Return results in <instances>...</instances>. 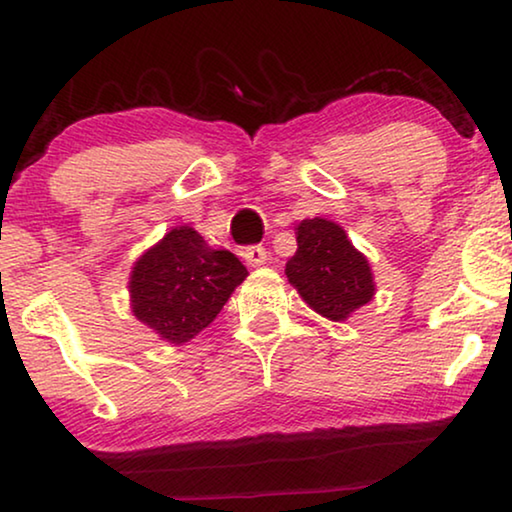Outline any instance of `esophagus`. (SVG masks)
Segmentation results:
<instances>
[{
    "label": "esophagus",
    "mask_w": 512,
    "mask_h": 512,
    "mask_svg": "<svg viewBox=\"0 0 512 512\" xmlns=\"http://www.w3.org/2000/svg\"><path fill=\"white\" fill-rule=\"evenodd\" d=\"M241 257L246 259L248 266H262V264H266V259H269L264 246H248V248H243Z\"/></svg>",
    "instance_id": "esophagus-1"
}]
</instances>
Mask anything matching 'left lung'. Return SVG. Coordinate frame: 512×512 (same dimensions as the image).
Returning <instances> with one entry per match:
<instances>
[{"mask_svg":"<svg viewBox=\"0 0 512 512\" xmlns=\"http://www.w3.org/2000/svg\"><path fill=\"white\" fill-rule=\"evenodd\" d=\"M296 243L298 250L285 273L314 312L330 321H346L376 294L367 257L337 223L305 218L296 227Z\"/></svg>","mask_w":512,"mask_h":512,"instance_id":"1","label":"left lung"}]
</instances>
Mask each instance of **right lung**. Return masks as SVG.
Returning <instances> with one entry per match:
<instances>
[{
	"mask_svg": "<svg viewBox=\"0 0 512 512\" xmlns=\"http://www.w3.org/2000/svg\"><path fill=\"white\" fill-rule=\"evenodd\" d=\"M246 275L230 250H214L189 225L173 227L134 264L132 312L161 339L184 344L216 319Z\"/></svg>",
	"mask_w": 512,
	"mask_h": 512,
	"instance_id": "add662e5",
	"label": "right lung"
}]
</instances>
